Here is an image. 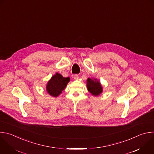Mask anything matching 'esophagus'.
<instances>
[{
	"mask_svg": "<svg viewBox=\"0 0 154 154\" xmlns=\"http://www.w3.org/2000/svg\"><path fill=\"white\" fill-rule=\"evenodd\" d=\"M73 78L75 79V80H77L79 79V75L78 74H74L73 75Z\"/></svg>",
	"mask_w": 154,
	"mask_h": 154,
	"instance_id": "obj_1",
	"label": "esophagus"
}]
</instances>
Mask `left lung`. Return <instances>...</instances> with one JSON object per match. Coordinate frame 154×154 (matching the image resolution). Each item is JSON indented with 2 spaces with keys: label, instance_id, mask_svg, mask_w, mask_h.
<instances>
[{
  "label": "left lung",
  "instance_id": "8db88e82",
  "mask_svg": "<svg viewBox=\"0 0 154 154\" xmlns=\"http://www.w3.org/2000/svg\"><path fill=\"white\" fill-rule=\"evenodd\" d=\"M87 88L88 91L95 96L98 95L102 92V87L98 81L96 79L92 80L89 78L87 80Z\"/></svg>",
  "mask_w": 154,
  "mask_h": 154
}]
</instances>
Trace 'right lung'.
Wrapping results in <instances>:
<instances>
[{
  "instance_id": "add662e5",
  "label": "right lung",
  "mask_w": 154,
  "mask_h": 154,
  "mask_svg": "<svg viewBox=\"0 0 154 154\" xmlns=\"http://www.w3.org/2000/svg\"><path fill=\"white\" fill-rule=\"evenodd\" d=\"M69 80V77H63L60 74L57 73L48 82L46 85V91L51 95L57 97L65 88Z\"/></svg>"
}]
</instances>
